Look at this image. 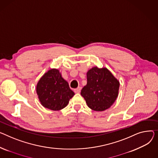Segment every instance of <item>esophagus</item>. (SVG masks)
<instances>
[{
	"label": "esophagus",
	"mask_w": 158,
	"mask_h": 158,
	"mask_svg": "<svg viewBox=\"0 0 158 158\" xmlns=\"http://www.w3.org/2000/svg\"><path fill=\"white\" fill-rule=\"evenodd\" d=\"M81 87H78L77 88L74 89V92L76 93H79L81 92Z\"/></svg>",
	"instance_id": "esophagus-1"
}]
</instances>
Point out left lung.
Wrapping results in <instances>:
<instances>
[{"instance_id": "1", "label": "left lung", "mask_w": 158, "mask_h": 158, "mask_svg": "<svg viewBox=\"0 0 158 158\" xmlns=\"http://www.w3.org/2000/svg\"><path fill=\"white\" fill-rule=\"evenodd\" d=\"M87 85L81 94L88 106L95 111H103L111 107L116 100L119 81L106 67H94L87 72Z\"/></svg>"}]
</instances>
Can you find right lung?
I'll use <instances>...</instances> for the list:
<instances>
[{
  "label": "right lung",
  "instance_id": "right-lung-1",
  "mask_svg": "<svg viewBox=\"0 0 158 158\" xmlns=\"http://www.w3.org/2000/svg\"><path fill=\"white\" fill-rule=\"evenodd\" d=\"M36 91L42 106L52 110L65 108L75 94L56 69L49 70L41 77L37 84Z\"/></svg>",
  "mask_w": 158,
  "mask_h": 158
}]
</instances>
